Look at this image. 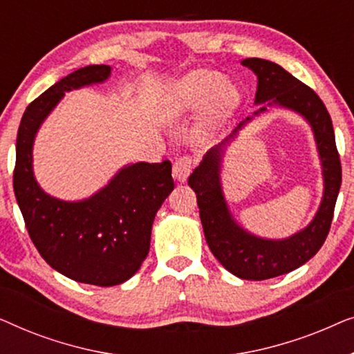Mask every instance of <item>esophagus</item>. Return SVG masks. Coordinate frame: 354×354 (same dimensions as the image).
<instances>
[{
    "mask_svg": "<svg viewBox=\"0 0 354 354\" xmlns=\"http://www.w3.org/2000/svg\"><path fill=\"white\" fill-rule=\"evenodd\" d=\"M192 167H193V162L192 159L188 156H183V158H178L176 162H174L172 166V176L176 178L177 182H185L188 176H190L192 172Z\"/></svg>",
    "mask_w": 354,
    "mask_h": 354,
    "instance_id": "obj_1",
    "label": "esophagus"
}]
</instances>
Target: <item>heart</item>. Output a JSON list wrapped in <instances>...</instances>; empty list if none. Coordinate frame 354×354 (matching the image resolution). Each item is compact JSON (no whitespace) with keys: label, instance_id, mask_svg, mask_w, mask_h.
I'll use <instances>...</instances> for the list:
<instances>
[{"label":"heart","instance_id":"b5f03b06","mask_svg":"<svg viewBox=\"0 0 354 354\" xmlns=\"http://www.w3.org/2000/svg\"><path fill=\"white\" fill-rule=\"evenodd\" d=\"M239 100L236 88L221 74L198 69L183 75L167 90L162 109L167 119L177 120L205 111V125L221 122Z\"/></svg>","mask_w":354,"mask_h":354}]
</instances>
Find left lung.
I'll return each instance as SVG.
<instances>
[{
	"label": "left lung",
	"mask_w": 354,
	"mask_h": 354,
	"mask_svg": "<svg viewBox=\"0 0 354 354\" xmlns=\"http://www.w3.org/2000/svg\"><path fill=\"white\" fill-rule=\"evenodd\" d=\"M241 66L258 77L254 106L259 108L203 156L200 166L188 178V185L196 193L203 232L216 259L239 279L266 280L292 272L321 250L330 230L342 185V167L332 119L321 98L272 61L246 57ZM274 107L292 110L307 120L323 169L324 188L317 214L308 226L285 239H266L241 227L226 205L221 187L226 149L246 124Z\"/></svg>",
	"instance_id": "8db88e82"
}]
</instances>
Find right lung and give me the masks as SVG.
<instances>
[{
	"label": "right lung",
	"mask_w": 354,
	"mask_h": 354,
	"mask_svg": "<svg viewBox=\"0 0 354 354\" xmlns=\"http://www.w3.org/2000/svg\"><path fill=\"white\" fill-rule=\"evenodd\" d=\"M109 77L111 66L82 67L32 101L19 125L14 169V193L38 253L59 274L98 287L127 282L148 256L154 217L174 190L172 164H125L93 195L69 201L40 187L33 145L66 93Z\"/></svg>",
	"instance_id": "obj_1"
}]
</instances>
